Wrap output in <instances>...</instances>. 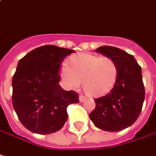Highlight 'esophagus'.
<instances>
[{
	"label": "esophagus",
	"instance_id": "34e87169",
	"mask_svg": "<svg viewBox=\"0 0 156 156\" xmlns=\"http://www.w3.org/2000/svg\"><path fill=\"white\" fill-rule=\"evenodd\" d=\"M86 100V97L83 95H79V101L80 102H83Z\"/></svg>",
	"mask_w": 156,
	"mask_h": 156
}]
</instances>
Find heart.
I'll use <instances>...</instances> for the list:
<instances>
[{
  "label": "heart",
  "instance_id": "b5f03b06",
  "mask_svg": "<svg viewBox=\"0 0 156 156\" xmlns=\"http://www.w3.org/2000/svg\"><path fill=\"white\" fill-rule=\"evenodd\" d=\"M61 77L67 88L77 89L83 83L86 93L91 96L104 95L113 88L117 78V66L108 56L80 54L64 62Z\"/></svg>",
  "mask_w": 156,
  "mask_h": 156
}]
</instances>
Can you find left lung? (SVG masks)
Here are the masks:
<instances>
[{
	"instance_id": "8db88e82",
	"label": "left lung",
	"mask_w": 156,
	"mask_h": 156,
	"mask_svg": "<svg viewBox=\"0 0 156 156\" xmlns=\"http://www.w3.org/2000/svg\"><path fill=\"white\" fill-rule=\"evenodd\" d=\"M95 51L115 61L117 78L108 94L94 100L89 118L104 131H122L134 123L142 110L145 91L141 67L133 55L119 48L105 45Z\"/></svg>"
}]
</instances>
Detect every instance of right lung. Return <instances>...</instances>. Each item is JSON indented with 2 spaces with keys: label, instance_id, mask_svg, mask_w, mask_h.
<instances>
[{
  "label": "right lung",
  "instance_id": "add662e5",
  "mask_svg": "<svg viewBox=\"0 0 156 156\" xmlns=\"http://www.w3.org/2000/svg\"><path fill=\"white\" fill-rule=\"evenodd\" d=\"M73 50L44 45L29 52L12 78V105L21 123L34 133L59 131L67 122V108L78 94L58 84L60 66Z\"/></svg>",
  "mask_w": 156,
  "mask_h": 156
}]
</instances>
